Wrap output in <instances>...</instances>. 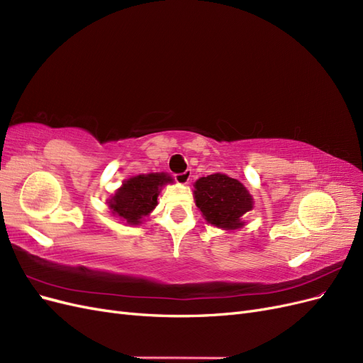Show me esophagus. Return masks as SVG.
Segmentation results:
<instances>
[{
    "label": "esophagus",
    "mask_w": 363,
    "mask_h": 363,
    "mask_svg": "<svg viewBox=\"0 0 363 363\" xmlns=\"http://www.w3.org/2000/svg\"><path fill=\"white\" fill-rule=\"evenodd\" d=\"M191 169H186L184 172H180V174H175L174 175V179H175V182L177 183H182V184H186V183H189V180H191Z\"/></svg>",
    "instance_id": "obj_1"
}]
</instances>
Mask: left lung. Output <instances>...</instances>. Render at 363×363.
I'll use <instances>...</instances> for the list:
<instances>
[{
  "mask_svg": "<svg viewBox=\"0 0 363 363\" xmlns=\"http://www.w3.org/2000/svg\"><path fill=\"white\" fill-rule=\"evenodd\" d=\"M195 203L208 224L235 230L252 208V199L242 183L225 174H212L195 182Z\"/></svg>",
  "mask_w": 363,
  "mask_h": 363,
  "instance_id": "8db88e82",
  "label": "left lung"
}]
</instances>
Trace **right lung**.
<instances>
[{
  "label": "right lung",
  "instance_id": "right-lung-1",
  "mask_svg": "<svg viewBox=\"0 0 363 363\" xmlns=\"http://www.w3.org/2000/svg\"><path fill=\"white\" fill-rule=\"evenodd\" d=\"M171 182L169 175L163 172L138 175L124 182L123 188L108 200V207L128 224H139L157 206L159 189Z\"/></svg>",
  "mask_w": 363,
  "mask_h": 363
}]
</instances>
